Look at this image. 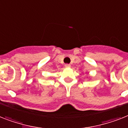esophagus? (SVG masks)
I'll return each instance as SVG.
<instances>
[{"label": "esophagus", "instance_id": "1", "mask_svg": "<svg viewBox=\"0 0 128 128\" xmlns=\"http://www.w3.org/2000/svg\"><path fill=\"white\" fill-rule=\"evenodd\" d=\"M65 67H66V68H68V67H70V64H65Z\"/></svg>", "mask_w": 128, "mask_h": 128}]
</instances>
